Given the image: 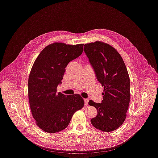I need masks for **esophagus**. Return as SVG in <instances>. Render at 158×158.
<instances>
[{"mask_svg": "<svg viewBox=\"0 0 158 158\" xmlns=\"http://www.w3.org/2000/svg\"><path fill=\"white\" fill-rule=\"evenodd\" d=\"M88 102H89V99L88 98H85L84 99V105H85V106H87Z\"/></svg>", "mask_w": 158, "mask_h": 158, "instance_id": "1", "label": "esophagus"}]
</instances>
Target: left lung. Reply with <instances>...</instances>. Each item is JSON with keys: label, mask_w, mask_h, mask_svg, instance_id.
Returning <instances> with one entry per match:
<instances>
[{"label": "left lung", "mask_w": 158, "mask_h": 158, "mask_svg": "<svg viewBox=\"0 0 158 158\" xmlns=\"http://www.w3.org/2000/svg\"><path fill=\"white\" fill-rule=\"evenodd\" d=\"M84 46L97 79L104 87L102 103L89 102L97 110L90 122L102 131H112L123 124L127 117L130 100L129 75L122 56L110 44L95 41Z\"/></svg>", "instance_id": "1"}]
</instances>
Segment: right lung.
Returning a JSON list of instances; mask_svg holds the SVG:
<instances>
[{"label":"right lung","mask_w":158,"mask_h":158,"mask_svg":"<svg viewBox=\"0 0 158 158\" xmlns=\"http://www.w3.org/2000/svg\"><path fill=\"white\" fill-rule=\"evenodd\" d=\"M84 44L55 43L45 47L36 59L28 82L31 112L36 125L47 133L65 129L74 114L84 106L79 94L57 93L68 63L83 52Z\"/></svg>","instance_id":"right-lung-1"}]
</instances>
